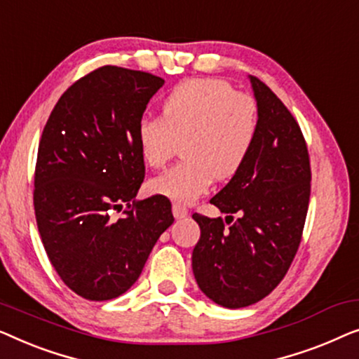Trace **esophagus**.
<instances>
[{
  "label": "esophagus",
  "mask_w": 359,
  "mask_h": 359,
  "mask_svg": "<svg viewBox=\"0 0 359 359\" xmlns=\"http://www.w3.org/2000/svg\"><path fill=\"white\" fill-rule=\"evenodd\" d=\"M172 213H174L175 218H177V219H182V218H185L187 215H189V210H187L184 205H180V203H174V205H172Z\"/></svg>",
  "instance_id": "esophagus-1"
}]
</instances>
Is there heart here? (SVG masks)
Listing matches in <instances>:
<instances>
[{"mask_svg": "<svg viewBox=\"0 0 359 359\" xmlns=\"http://www.w3.org/2000/svg\"><path fill=\"white\" fill-rule=\"evenodd\" d=\"M259 135V107L228 81L191 78L163 100V115H144L136 125V143L149 168L159 169L184 140V161L149 180L153 194L189 203L216 177L234 175L249 158Z\"/></svg>", "mask_w": 359, "mask_h": 359, "instance_id": "obj_1", "label": "heart"}]
</instances>
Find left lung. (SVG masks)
<instances>
[{
  "instance_id": "1",
  "label": "left lung",
  "mask_w": 359,
  "mask_h": 359,
  "mask_svg": "<svg viewBox=\"0 0 359 359\" xmlns=\"http://www.w3.org/2000/svg\"><path fill=\"white\" fill-rule=\"evenodd\" d=\"M259 107V135L244 165L210 200L221 218L195 213L200 241L191 254L196 285L216 304H255L286 275L306 223L311 165L294 117L269 86L249 76Z\"/></svg>"
}]
</instances>
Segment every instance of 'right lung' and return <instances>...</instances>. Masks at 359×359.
I'll use <instances>...</instances> for the list:
<instances>
[{
	"mask_svg": "<svg viewBox=\"0 0 359 359\" xmlns=\"http://www.w3.org/2000/svg\"><path fill=\"white\" fill-rule=\"evenodd\" d=\"M163 84L154 74L102 67L65 90L43 128L35 219L53 269L84 299L127 292L174 223L165 196L135 200L144 179L136 125Z\"/></svg>",
	"mask_w": 359,
	"mask_h": 359,
	"instance_id": "obj_1",
	"label": "right lung"
}]
</instances>
